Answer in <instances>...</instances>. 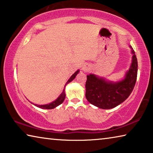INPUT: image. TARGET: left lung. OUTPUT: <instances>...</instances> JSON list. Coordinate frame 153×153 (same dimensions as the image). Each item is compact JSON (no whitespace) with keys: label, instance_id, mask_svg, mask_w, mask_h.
Returning a JSON list of instances; mask_svg holds the SVG:
<instances>
[{"label":"left lung","instance_id":"obj_1","mask_svg":"<svg viewBox=\"0 0 153 153\" xmlns=\"http://www.w3.org/2000/svg\"><path fill=\"white\" fill-rule=\"evenodd\" d=\"M130 68L121 81L112 82L94 74L87 76L85 96L89 103L100 108L111 109L124 102L133 91L137 74V61L134 51Z\"/></svg>","mask_w":153,"mask_h":153}]
</instances>
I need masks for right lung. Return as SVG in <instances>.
<instances>
[{
  "instance_id": "right-lung-1",
  "label": "right lung",
  "mask_w": 153,
  "mask_h": 153,
  "mask_svg": "<svg viewBox=\"0 0 153 153\" xmlns=\"http://www.w3.org/2000/svg\"><path fill=\"white\" fill-rule=\"evenodd\" d=\"M79 71H77L75 72L72 75L71 78L68 79V81L66 82V83L65 84V86H66V84H68L70 82H71L72 80H73L75 78V76H76V74L79 73ZM64 91H65V89H64L63 92H62V94L58 97V98H57L56 100H55L54 102H51V103H50L49 104H45V105H36V104H34V105H35V106H36L37 107L41 108H42V109H53V108H56L57 106H59V104H61L62 102H64V100L65 99V97H66V94H65Z\"/></svg>"
}]
</instances>
